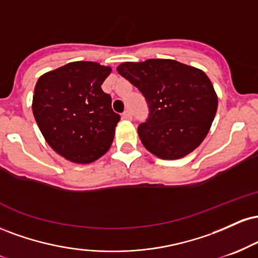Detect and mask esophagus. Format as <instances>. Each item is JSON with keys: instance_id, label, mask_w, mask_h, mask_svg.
Instances as JSON below:
<instances>
[{"instance_id": "34e87169", "label": "esophagus", "mask_w": 258, "mask_h": 258, "mask_svg": "<svg viewBox=\"0 0 258 258\" xmlns=\"http://www.w3.org/2000/svg\"><path fill=\"white\" fill-rule=\"evenodd\" d=\"M122 119L125 120H131L132 119V112L131 110H125L122 112Z\"/></svg>"}]
</instances>
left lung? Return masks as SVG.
I'll return each mask as SVG.
<instances>
[{
	"label": "left lung",
	"instance_id": "left-lung-1",
	"mask_svg": "<svg viewBox=\"0 0 258 258\" xmlns=\"http://www.w3.org/2000/svg\"><path fill=\"white\" fill-rule=\"evenodd\" d=\"M117 72L146 98L149 114L138 136L150 153L176 160L200 146L218 104L205 73L172 59L122 63Z\"/></svg>",
	"mask_w": 258,
	"mask_h": 258
}]
</instances>
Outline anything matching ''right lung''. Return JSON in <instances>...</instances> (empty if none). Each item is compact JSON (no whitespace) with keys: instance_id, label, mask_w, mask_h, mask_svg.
<instances>
[{"instance_id":"right-lung-1","label":"right lung","mask_w":258,"mask_h":258,"mask_svg":"<svg viewBox=\"0 0 258 258\" xmlns=\"http://www.w3.org/2000/svg\"><path fill=\"white\" fill-rule=\"evenodd\" d=\"M111 69L93 61H73L38 79L32 112L47 143L76 164L104 155L120 115L102 84Z\"/></svg>"}]
</instances>
